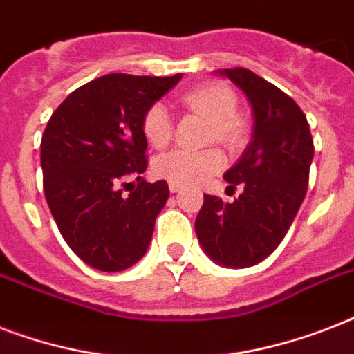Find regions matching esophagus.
<instances>
[{"label":"esophagus","mask_w":354,"mask_h":354,"mask_svg":"<svg viewBox=\"0 0 354 354\" xmlns=\"http://www.w3.org/2000/svg\"><path fill=\"white\" fill-rule=\"evenodd\" d=\"M169 189H171V193H178L180 189H182V185H178V183H169Z\"/></svg>","instance_id":"obj_1"}]
</instances>
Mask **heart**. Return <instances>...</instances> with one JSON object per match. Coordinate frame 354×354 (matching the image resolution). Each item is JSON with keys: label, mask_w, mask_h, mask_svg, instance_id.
I'll list each match as a JSON object with an SVG mask.
<instances>
[{"label": "heart", "mask_w": 354, "mask_h": 354, "mask_svg": "<svg viewBox=\"0 0 354 354\" xmlns=\"http://www.w3.org/2000/svg\"><path fill=\"white\" fill-rule=\"evenodd\" d=\"M182 104L211 121L209 139L227 147H236L246 136V122L236 113L235 91L222 82H204L182 95ZM143 133L150 145L163 149L171 143L174 124L169 110L161 102H154L143 115ZM226 165L218 149L172 150L154 161L156 176L169 183L194 185L221 172Z\"/></svg>", "instance_id": "1"}]
</instances>
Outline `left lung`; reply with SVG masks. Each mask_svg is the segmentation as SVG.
Here are the masks:
<instances>
[{"mask_svg":"<svg viewBox=\"0 0 354 354\" xmlns=\"http://www.w3.org/2000/svg\"><path fill=\"white\" fill-rule=\"evenodd\" d=\"M252 104L253 133L241 160L224 174L242 193L232 204L204 194L194 230L216 264L248 268L285 239L307 194L314 143L307 118L292 97L250 69H218Z\"/></svg>","mask_w":354,"mask_h":354,"instance_id":"obj_1","label":"left lung"}]
</instances>
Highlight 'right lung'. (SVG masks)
Returning <instances> with one entry per match:
<instances>
[{
    "label": "right lung",
    "mask_w": 354,
    "mask_h": 354,
    "mask_svg": "<svg viewBox=\"0 0 354 354\" xmlns=\"http://www.w3.org/2000/svg\"><path fill=\"white\" fill-rule=\"evenodd\" d=\"M180 79L102 75L69 93L47 122L40 145L47 205L91 268L121 272L147 253L169 185L141 178L143 115Z\"/></svg>",
    "instance_id": "add662e5"
}]
</instances>
